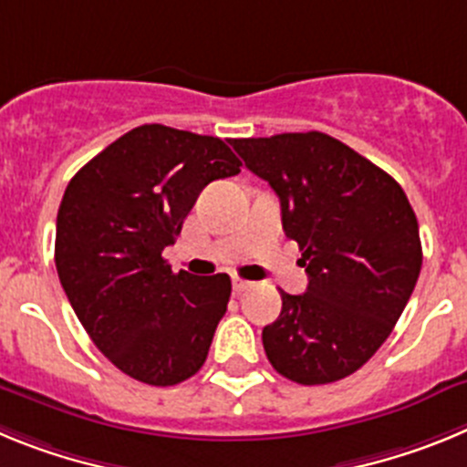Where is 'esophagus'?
Segmentation results:
<instances>
[{
	"label": "esophagus",
	"instance_id": "obj_1",
	"mask_svg": "<svg viewBox=\"0 0 467 467\" xmlns=\"http://www.w3.org/2000/svg\"><path fill=\"white\" fill-rule=\"evenodd\" d=\"M231 285H234V292H238V295L253 287V283H250V280H243V278H234V283Z\"/></svg>",
	"mask_w": 467,
	"mask_h": 467
}]
</instances>
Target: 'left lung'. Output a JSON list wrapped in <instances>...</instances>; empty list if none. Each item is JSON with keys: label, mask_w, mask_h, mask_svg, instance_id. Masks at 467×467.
I'll list each match as a JSON object with an SVG mask.
<instances>
[{"label": "left lung", "mask_w": 467, "mask_h": 467, "mask_svg": "<svg viewBox=\"0 0 467 467\" xmlns=\"http://www.w3.org/2000/svg\"><path fill=\"white\" fill-rule=\"evenodd\" d=\"M245 166L280 198L299 243L304 295L262 332L278 374L320 386L358 372L381 348L420 274L419 222L393 177L317 130L234 140Z\"/></svg>", "instance_id": "obj_1"}]
</instances>
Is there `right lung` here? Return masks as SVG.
Wrapping results in <instances>:
<instances>
[{"instance_id":"1","label":"right lung","mask_w":467,"mask_h":467,"mask_svg":"<svg viewBox=\"0 0 467 467\" xmlns=\"http://www.w3.org/2000/svg\"><path fill=\"white\" fill-rule=\"evenodd\" d=\"M241 166L220 138L144 123L69 180L56 222L57 278L93 344L128 377L175 386L203 367L231 278L172 274L163 250L198 193Z\"/></svg>"}]
</instances>
